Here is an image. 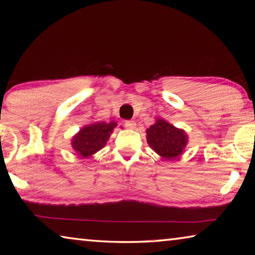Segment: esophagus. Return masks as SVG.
<instances>
[{
	"instance_id": "34e87169",
	"label": "esophagus",
	"mask_w": 255,
	"mask_h": 255,
	"mask_svg": "<svg viewBox=\"0 0 255 255\" xmlns=\"http://www.w3.org/2000/svg\"><path fill=\"white\" fill-rule=\"evenodd\" d=\"M125 127L127 129H135L136 123L133 122V120H126V122H125Z\"/></svg>"
}]
</instances>
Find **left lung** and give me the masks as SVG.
I'll return each instance as SVG.
<instances>
[{
    "label": "left lung",
    "instance_id": "left-lung-1",
    "mask_svg": "<svg viewBox=\"0 0 255 255\" xmlns=\"http://www.w3.org/2000/svg\"><path fill=\"white\" fill-rule=\"evenodd\" d=\"M147 143L155 153L166 159H173L182 154L188 144V135L183 129L174 127L164 119H157L146 130Z\"/></svg>",
    "mask_w": 255,
    "mask_h": 255
}]
</instances>
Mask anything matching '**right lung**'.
Segmentation results:
<instances>
[{"label": "right lung", "mask_w": 255, "mask_h": 255, "mask_svg": "<svg viewBox=\"0 0 255 255\" xmlns=\"http://www.w3.org/2000/svg\"><path fill=\"white\" fill-rule=\"evenodd\" d=\"M116 126H117V124L115 122H101L88 125L73 137V149L80 157H90L105 147L107 140L109 139Z\"/></svg>", "instance_id": "obj_1"}]
</instances>
